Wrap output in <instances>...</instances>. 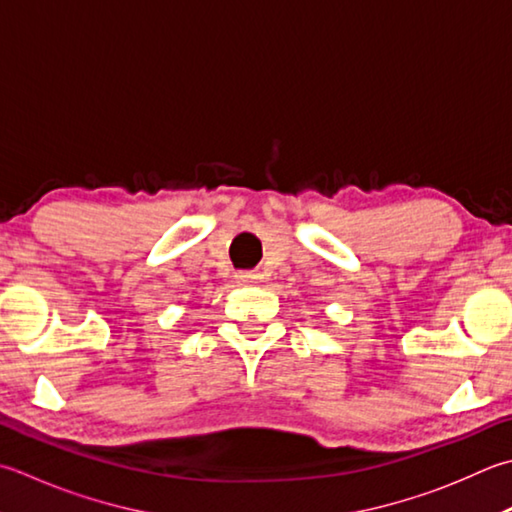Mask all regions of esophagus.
Listing matches in <instances>:
<instances>
[{
  "instance_id": "esophagus-1",
  "label": "esophagus",
  "mask_w": 512,
  "mask_h": 512,
  "mask_svg": "<svg viewBox=\"0 0 512 512\" xmlns=\"http://www.w3.org/2000/svg\"><path fill=\"white\" fill-rule=\"evenodd\" d=\"M235 279L239 284H250L259 279V273H255V270H239V273H235Z\"/></svg>"
}]
</instances>
